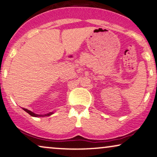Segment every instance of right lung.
Wrapping results in <instances>:
<instances>
[{
  "instance_id": "add662e5",
  "label": "right lung",
  "mask_w": 157,
  "mask_h": 157,
  "mask_svg": "<svg viewBox=\"0 0 157 157\" xmlns=\"http://www.w3.org/2000/svg\"><path fill=\"white\" fill-rule=\"evenodd\" d=\"M23 110H25V111H26V113H28L29 114V115H31V116H33V117H43V116H51V115L53 113H47V114H45V115H39V114H36V113H33V112H31V111H30V110H28V109H26V108H23Z\"/></svg>"
}]
</instances>
